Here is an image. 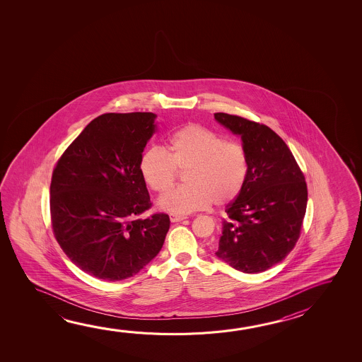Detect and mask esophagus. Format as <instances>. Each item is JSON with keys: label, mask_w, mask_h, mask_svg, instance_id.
I'll use <instances>...</instances> for the list:
<instances>
[{"label": "esophagus", "mask_w": 362, "mask_h": 362, "mask_svg": "<svg viewBox=\"0 0 362 362\" xmlns=\"http://www.w3.org/2000/svg\"><path fill=\"white\" fill-rule=\"evenodd\" d=\"M169 218L172 222H180V221H184V219L188 218L187 216H182V214H169Z\"/></svg>", "instance_id": "obj_1"}]
</instances>
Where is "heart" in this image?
<instances>
[{
  "mask_svg": "<svg viewBox=\"0 0 362 362\" xmlns=\"http://www.w3.org/2000/svg\"><path fill=\"white\" fill-rule=\"evenodd\" d=\"M144 182L158 194L172 189L179 172L184 185L161 198L163 209L187 214L212 203L226 206L243 193L249 175V158L241 144L225 140L197 124H185L168 139L165 150L148 148L140 158Z\"/></svg>",
  "mask_w": 362,
  "mask_h": 362,
  "instance_id": "1",
  "label": "heart"
}]
</instances>
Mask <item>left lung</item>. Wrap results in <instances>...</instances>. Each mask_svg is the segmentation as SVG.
<instances>
[{"label":"left lung","instance_id":"left-lung-1","mask_svg":"<svg viewBox=\"0 0 362 362\" xmlns=\"http://www.w3.org/2000/svg\"><path fill=\"white\" fill-rule=\"evenodd\" d=\"M214 119L241 136L249 158L247 180L227 206L216 255L243 273H261L284 260L300 236L305 178L291 148L267 124L223 112Z\"/></svg>","mask_w":362,"mask_h":362}]
</instances>
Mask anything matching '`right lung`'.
<instances>
[{
  "mask_svg": "<svg viewBox=\"0 0 362 362\" xmlns=\"http://www.w3.org/2000/svg\"><path fill=\"white\" fill-rule=\"evenodd\" d=\"M155 117L151 112L101 115L54 168V236L71 262L95 278H130L163 247L169 216L139 217L153 206L139 164L155 132Z\"/></svg>",
  "mask_w": 362,
  "mask_h": 362,
  "instance_id": "obj_1",
  "label": "right lung"
}]
</instances>
